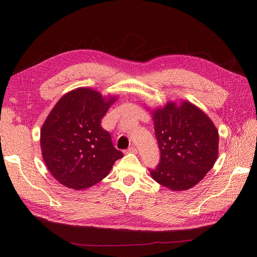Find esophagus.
<instances>
[{"instance_id": "obj_1", "label": "esophagus", "mask_w": 257, "mask_h": 257, "mask_svg": "<svg viewBox=\"0 0 257 257\" xmlns=\"http://www.w3.org/2000/svg\"><path fill=\"white\" fill-rule=\"evenodd\" d=\"M127 152H128V154H137V148H136V147H134V146H132V147H129Z\"/></svg>"}]
</instances>
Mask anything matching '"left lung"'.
Segmentation results:
<instances>
[{"instance_id": "8db88e82", "label": "left lung", "mask_w": 257, "mask_h": 257, "mask_svg": "<svg viewBox=\"0 0 257 257\" xmlns=\"http://www.w3.org/2000/svg\"><path fill=\"white\" fill-rule=\"evenodd\" d=\"M160 161L149 169L152 178L172 191L199 183L214 166L219 133L211 119L192 103L169 102L154 113Z\"/></svg>"}]
</instances>
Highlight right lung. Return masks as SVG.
<instances>
[{
	"mask_svg": "<svg viewBox=\"0 0 257 257\" xmlns=\"http://www.w3.org/2000/svg\"><path fill=\"white\" fill-rule=\"evenodd\" d=\"M113 98L106 101L97 91L77 88L63 96L48 114L41 132L45 165L57 181L81 190L105 178L123 155L101 127Z\"/></svg>",
	"mask_w": 257,
	"mask_h": 257,
	"instance_id": "right-lung-1",
	"label": "right lung"
}]
</instances>
